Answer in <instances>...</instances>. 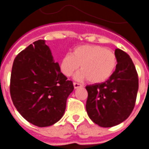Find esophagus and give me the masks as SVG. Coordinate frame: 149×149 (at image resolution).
Instances as JSON below:
<instances>
[{
	"instance_id": "obj_1",
	"label": "esophagus",
	"mask_w": 149,
	"mask_h": 149,
	"mask_svg": "<svg viewBox=\"0 0 149 149\" xmlns=\"http://www.w3.org/2000/svg\"><path fill=\"white\" fill-rule=\"evenodd\" d=\"M73 85H74V89H77V88H79V87H82V85H81V84L76 83V82H74Z\"/></svg>"
}]
</instances>
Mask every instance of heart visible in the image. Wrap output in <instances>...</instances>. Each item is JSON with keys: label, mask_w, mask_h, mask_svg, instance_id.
Instances as JSON below:
<instances>
[{"label": "heart", "mask_w": 149, "mask_h": 149, "mask_svg": "<svg viewBox=\"0 0 149 149\" xmlns=\"http://www.w3.org/2000/svg\"><path fill=\"white\" fill-rule=\"evenodd\" d=\"M117 64V56L111 49L100 45H82L74 48L72 54L67 53L62 57L60 69L63 74L70 77L81 65L76 80L101 83L111 77Z\"/></svg>", "instance_id": "heart-1"}]
</instances>
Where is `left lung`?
<instances>
[{"instance_id": "1", "label": "left lung", "mask_w": 149, "mask_h": 149, "mask_svg": "<svg viewBox=\"0 0 149 149\" xmlns=\"http://www.w3.org/2000/svg\"><path fill=\"white\" fill-rule=\"evenodd\" d=\"M114 53L118 64L109 79L86 87L88 116L102 127H111L125 120L134 109L138 92V74L132 59L120 49Z\"/></svg>"}]
</instances>
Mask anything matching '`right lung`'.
Listing matches in <instances>:
<instances>
[{"instance_id": "right-lung-1", "label": "right lung", "mask_w": 149, "mask_h": 149, "mask_svg": "<svg viewBox=\"0 0 149 149\" xmlns=\"http://www.w3.org/2000/svg\"><path fill=\"white\" fill-rule=\"evenodd\" d=\"M67 79L45 40H36L13 61L10 84L13 105L29 123L40 127L53 125L64 114L74 90Z\"/></svg>"}]
</instances>
